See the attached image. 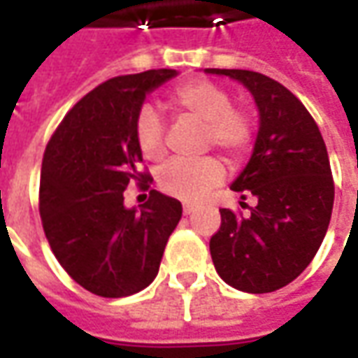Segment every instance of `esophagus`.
I'll use <instances>...</instances> for the list:
<instances>
[{
  "mask_svg": "<svg viewBox=\"0 0 358 358\" xmlns=\"http://www.w3.org/2000/svg\"><path fill=\"white\" fill-rule=\"evenodd\" d=\"M182 210H184V215H192V213L195 210V205H192V203H184Z\"/></svg>",
  "mask_w": 358,
  "mask_h": 358,
  "instance_id": "esophagus-1",
  "label": "esophagus"
}]
</instances>
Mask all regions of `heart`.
Instances as JSON below:
<instances>
[{
    "label": "heart",
    "instance_id": "heart-1",
    "mask_svg": "<svg viewBox=\"0 0 358 358\" xmlns=\"http://www.w3.org/2000/svg\"><path fill=\"white\" fill-rule=\"evenodd\" d=\"M174 109L201 122L203 145L218 148L230 161H240L248 153L253 140V124L240 109H234L232 95L218 84L203 78L187 80L171 94ZM136 143L141 155L149 161H161L166 153L164 128L153 109L140 110L134 126ZM224 178V169L215 157H203L199 161H174L166 164L159 176V187L166 195L184 201H197L218 186Z\"/></svg>",
    "mask_w": 358,
    "mask_h": 358
}]
</instances>
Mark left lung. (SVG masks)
Returning <instances> with one entry per match:
<instances>
[{"instance_id":"8db88e82","label":"left lung","mask_w":358,"mask_h":358,"mask_svg":"<svg viewBox=\"0 0 358 358\" xmlns=\"http://www.w3.org/2000/svg\"><path fill=\"white\" fill-rule=\"evenodd\" d=\"M205 73L240 82L259 110L251 159L230 186L241 199L253 195L257 205L248 217L220 210L210 257L218 276L236 289L276 292L307 268L330 224L334 180L326 143L305 105L280 82L240 69Z\"/></svg>"}]
</instances>
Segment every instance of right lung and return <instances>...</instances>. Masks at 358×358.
Here are the masks:
<instances>
[{"label":"right lung","mask_w":358,"mask_h":358,"mask_svg":"<svg viewBox=\"0 0 358 358\" xmlns=\"http://www.w3.org/2000/svg\"><path fill=\"white\" fill-rule=\"evenodd\" d=\"M178 71L157 69L103 82L69 110L45 148L40 215L53 255L76 284L101 297L145 289L182 218L178 199L151 189L149 201L124 205L136 164V118L153 90Z\"/></svg>","instance_id":"right-lung-1"}]
</instances>
